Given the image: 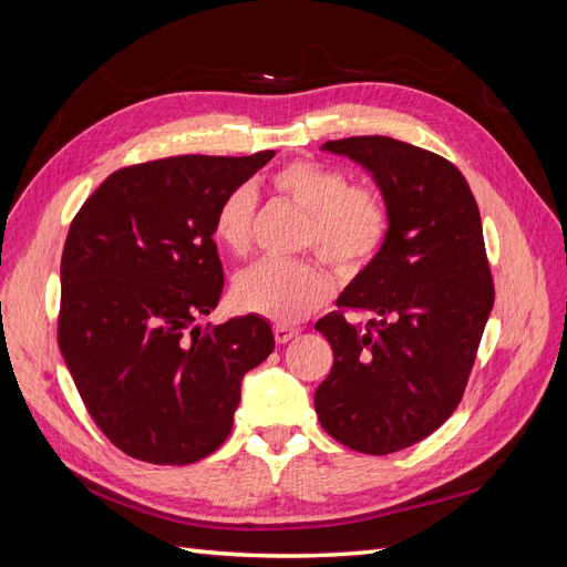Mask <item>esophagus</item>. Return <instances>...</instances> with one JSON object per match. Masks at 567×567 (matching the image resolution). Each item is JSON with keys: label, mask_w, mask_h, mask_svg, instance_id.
<instances>
[{"label": "esophagus", "mask_w": 567, "mask_h": 567, "mask_svg": "<svg viewBox=\"0 0 567 567\" xmlns=\"http://www.w3.org/2000/svg\"><path fill=\"white\" fill-rule=\"evenodd\" d=\"M296 336H298V329H288V326H274V338H277L279 346H284V342H288Z\"/></svg>", "instance_id": "34e87169"}]
</instances>
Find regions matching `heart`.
Wrapping results in <instances>:
<instances>
[{
  "instance_id": "b5f03b06",
  "label": "heart",
  "mask_w": 567,
  "mask_h": 567,
  "mask_svg": "<svg viewBox=\"0 0 567 567\" xmlns=\"http://www.w3.org/2000/svg\"><path fill=\"white\" fill-rule=\"evenodd\" d=\"M279 196L307 213L300 248L319 252L342 277L362 271L385 244L390 217L371 188L350 186L340 169L317 161H293L271 177ZM255 192L231 188L215 215V238L234 255H246L252 236ZM236 302L246 312L296 323L331 296V279L315 262L265 260L236 279Z\"/></svg>"
}]
</instances>
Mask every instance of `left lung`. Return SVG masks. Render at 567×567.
Here are the masks:
<instances>
[{
    "label": "left lung",
    "instance_id": "1",
    "mask_svg": "<svg viewBox=\"0 0 567 567\" xmlns=\"http://www.w3.org/2000/svg\"><path fill=\"white\" fill-rule=\"evenodd\" d=\"M321 151L369 169L390 227L338 298L373 315L367 329L342 312L315 326L333 348L315 409L333 440L383 456L435 433L463 398L494 305L483 221L466 177L431 151L381 134Z\"/></svg>",
    "mask_w": 567,
    "mask_h": 567
}]
</instances>
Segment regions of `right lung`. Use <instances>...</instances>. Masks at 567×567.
Masks as SVG:
<instances>
[{
	"mask_svg": "<svg viewBox=\"0 0 567 567\" xmlns=\"http://www.w3.org/2000/svg\"><path fill=\"white\" fill-rule=\"evenodd\" d=\"M274 158L175 156L117 169L84 200L61 257L59 348L104 435L125 454L186 466L231 433L244 375L274 350L260 315L219 326L215 215Z\"/></svg>",
	"mask_w": 567,
	"mask_h": 567,
	"instance_id": "add662e5",
	"label": "right lung"
}]
</instances>
